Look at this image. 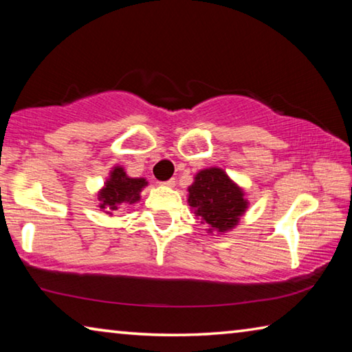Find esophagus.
Segmentation results:
<instances>
[{"mask_svg": "<svg viewBox=\"0 0 352 352\" xmlns=\"http://www.w3.org/2000/svg\"><path fill=\"white\" fill-rule=\"evenodd\" d=\"M162 186H166V188H174V186H175V180H174V178H170V180L162 183Z\"/></svg>", "mask_w": 352, "mask_h": 352, "instance_id": "esophagus-1", "label": "esophagus"}]
</instances>
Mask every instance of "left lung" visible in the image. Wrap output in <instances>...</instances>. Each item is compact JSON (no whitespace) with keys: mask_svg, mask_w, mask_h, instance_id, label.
Segmentation results:
<instances>
[{"mask_svg":"<svg viewBox=\"0 0 352 352\" xmlns=\"http://www.w3.org/2000/svg\"><path fill=\"white\" fill-rule=\"evenodd\" d=\"M188 205L210 234L233 231L247 212V192L222 168L200 169L188 186Z\"/></svg>","mask_w":352,"mask_h":352,"instance_id":"1","label":"left lung"}]
</instances>
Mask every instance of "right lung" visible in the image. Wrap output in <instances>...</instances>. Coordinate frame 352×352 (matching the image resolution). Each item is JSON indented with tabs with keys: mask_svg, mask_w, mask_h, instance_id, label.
Listing matches in <instances>:
<instances>
[{
	"mask_svg": "<svg viewBox=\"0 0 352 352\" xmlns=\"http://www.w3.org/2000/svg\"><path fill=\"white\" fill-rule=\"evenodd\" d=\"M147 184L146 178L130 177L124 166L115 164L96 192L98 208L105 214H113V211L133 206L141 200V192Z\"/></svg>",
	"mask_w": 352,
	"mask_h": 352,
	"instance_id": "obj_1",
	"label": "right lung"
}]
</instances>
